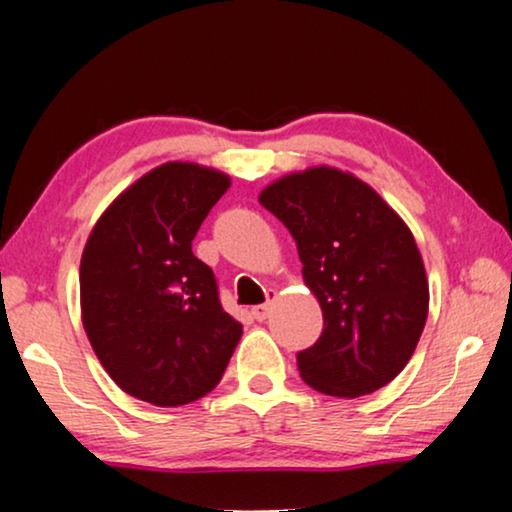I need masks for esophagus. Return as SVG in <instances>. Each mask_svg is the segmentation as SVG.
<instances>
[{
  "label": "esophagus",
  "instance_id": "obj_1",
  "mask_svg": "<svg viewBox=\"0 0 512 512\" xmlns=\"http://www.w3.org/2000/svg\"><path fill=\"white\" fill-rule=\"evenodd\" d=\"M275 298H277V291H268V303L251 307V317H254L256 321L268 319L270 317V310H272V303H275Z\"/></svg>",
  "mask_w": 512,
  "mask_h": 512
}]
</instances>
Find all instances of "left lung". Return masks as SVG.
Returning <instances> with one entry per match:
<instances>
[{
    "instance_id": "left-lung-1",
    "label": "left lung",
    "mask_w": 512,
    "mask_h": 512,
    "mask_svg": "<svg viewBox=\"0 0 512 512\" xmlns=\"http://www.w3.org/2000/svg\"><path fill=\"white\" fill-rule=\"evenodd\" d=\"M258 202L289 228L324 331L298 352L300 377L326 396L373 394L405 368L429 314L422 254L405 221L354 174L310 167Z\"/></svg>"
}]
</instances>
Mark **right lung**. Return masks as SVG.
<instances>
[{
    "label": "right lung",
    "mask_w": 512,
    "mask_h": 512,
    "mask_svg": "<svg viewBox=\"0 0 512 512\" xmlns=\"http://www.w3.org/2000/svg\"><path fill=\"white\" fill-rule=\"evenodd\" d=\"M228 188V174L212 167L160 165L111 202L83 249L90 345L125 394L158 408L207 396L242 338L212 268L191 249Z\"/></svg>",
    "instance_id": "1"
}]
</instances>
